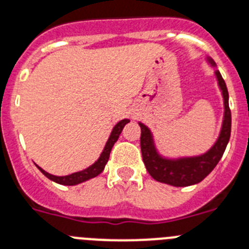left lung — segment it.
<instances>
[{"label": "left lung", "mask_w": 249, "mask_h": 249, "mask_svg": "<svg viewBox=\"0 0 249 249\" xmlns=\"http://www.w3.org/2000/svg\"><path fill=\"white\" fill-rule=\"evenodd\" d=\"M208 62L212 67H216L212 58H208ZM215 76L218 79L219 89L224 100V118L219 138L206 153L196 157H183V158H164L157 152L154 147L153 135L149 128L139 123L142 129L141 134V149L143 162L149 175L158 182L167 185L183 187L201 182L218 164L223 157L227 144L231 138V114L229 108V95H228L227 85L218 70L215 71Z\"/></svg>", "instance_id": "8db88e82"}]
</instances>
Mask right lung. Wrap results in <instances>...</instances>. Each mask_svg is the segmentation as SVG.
<instances>
[{
	"instance_id": "right-lung-1",
	"label": "right lung",
	"mask_w": 249,
	"mask_h": 249,
	"mask_svg": "<svg viewBox=\"0 0 249 249\" xmlns=\"http://www.w3.org/2000/svg\"><path fill=\"white\" fill-rule=\"evenodd\" d=\"M128 123H129L128 119H124V120L119 121L118 124L115 125L114 128H112L111 134H110L107 142H106V145L105 148H104V150H102L100 158L96 160L92 166H89V168H86V170L79 171V172H74L72 173V175H68V176H54V175H50V173L45 172V171H44L43 168H40L39 166L36 167L40 170V172L43 173L44 176H47L48 178L54 181V182L59 183V185H66V186L78 185V183L85 182V181H87V179H91L93 178V177L99 176L100 173L104 171V168H105L106 163H107L108 157H110V152H111L114 144L116 143L119 135L121 134V131H123L124 126L128 124Z\"/></svg>"
}]
</instances>
